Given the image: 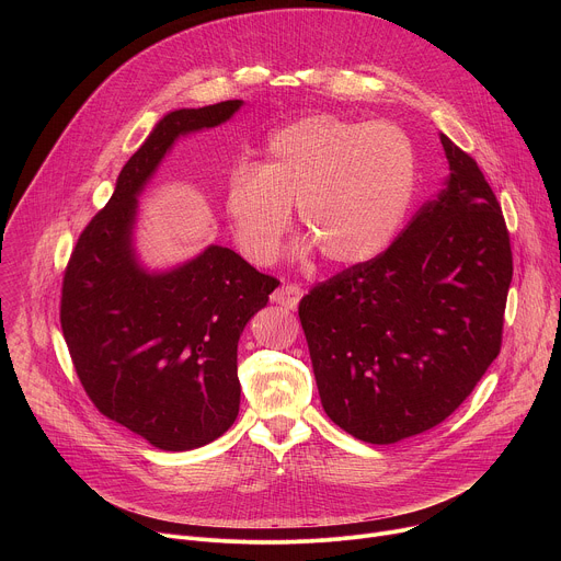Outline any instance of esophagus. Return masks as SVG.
<instances>
[{"label":"esophagus","mask_w":561,"mask_h":561,"mask_svg":"<svg viewBox=\"0 0 561 561\" xmlns=\"http://www.w3.org/2000/svg\"><path fill=\"white\" fill-rule=\"evenodd\" d=\"M301 295H304V290H301L297 284H284V286H279V288L271 295V299H273L275 304H279V306L297 308Z\"/></svg>","instance_id":"obj_1"}]
</instances>
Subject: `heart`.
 Here are the masks:
<instances>
[{
	"mask_svg": "<svg viewBox=\"0 0 561 561\" xmlns=\"http://www.w3.org/2000/svg\"><path fill=\"white\" fill-rule=\"evenodd\" d=\"M417 191V154L394 124L308 115L275 130L257 167L232 169L226 215L234 242L271 264L297 204L299 226L335 266L379 257L404 228Z\"/></svg>",
	"mask_w": 561,
	"mask_h": 561,
	"instance_id": "b5f03b06",
	"label": "heart"
}]
</instances>
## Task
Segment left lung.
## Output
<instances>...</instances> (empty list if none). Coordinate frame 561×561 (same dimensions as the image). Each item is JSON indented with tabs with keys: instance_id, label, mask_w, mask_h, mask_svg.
<instances>
[{
	"instance_id": "left-lung-1",
	"label": "left lung",
	"mask_w": 561,
	"mask_h": 561,
	"mask_svg": "<svg viewBox=\"0 0 561 561\" xmlns=\"http://www.w3.org/2000/svg\"><path fill=\"white\" fill-rule=\"evenodd\" d=\"M450 175L375 260L299 301L327 415L392 444L453 415L502 348L513 279L502 206L474 159L439 135Z\"/></svg>"
}]
</instances>
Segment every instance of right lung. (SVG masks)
I'll return each mask as SVG.
<instances>
[{
	"instance_id": "add662e5",
	"label": "right lung",
	"mask_w": 561,
	"mask_h": 561,
	"mask_svg": "<svg viewBox=\"0 0 561 561\" xmlns=\"http://www.w3.org/2000/svg\"><path fill=\"white\" fill-rule=\"evenodd\" d=\"M239 106L182 108L159 122L64 271L59 322L79 381L104 417L162 450L204 446L232 426L237 344L279 282L224 247L146 273L130 244L137 195L180 135L213 128Z\"/></svg>"
}]
</instances>
